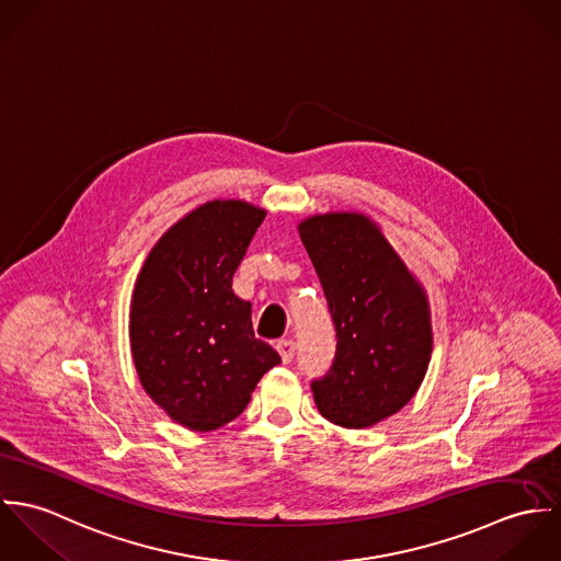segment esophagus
Instances as JSON below:
<instances>
[{
  "label": "esophagus",
  "mask_w": 561,
  "mask_h": 561,
  "mask_svg": "<svg viewBox=\"0 0 561 561\" xmlns=\"http://www.w3.org/2000/svg\"><path fill=\"white\" fill-rule=\"evenodd\" d=\"M276 350H278L280 358H283V363H291L294 354H296V343H294V339H280L276 343Z\"/></svg>",
  "instance_id": "34e87169"
}]
</instances>
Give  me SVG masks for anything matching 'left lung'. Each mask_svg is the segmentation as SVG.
Listing matches in <instances>:
<instances>
[{
    "label": "left lung",
    "mask_w": 561,
    "mask_h": 561,
    "mask_svg": "<svg viewBox=\"0 0 561 561\" xmlns=\"http://www.w3.org/2000/svg\"><path fill=\"white\" fill-rule=\"evenodd\" d=\"M336 330L330 371L311 385L321 416L363 430L400 412L432 358L423 285L382 229L358 211H328L298 225Z\"/></svg>",
    "instance_id": "1"
}]
</instances>
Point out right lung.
I'll return each mask as SVG.
<instances>
[{"label":"right lung","instance_id":"add662e5","mask_svg":"<svg viewBox=\"0 0 561 561\" xmlns=\"http://www.w3.org/2000/svg\"><path fill=\"white\" fill-rule=\"evenodd\" d=\"M265 209L209 201L151 248L134 287L129 343L147 396L179 425L211 432L248 405L256 382L280 363L254 336L250 302L233 274Z\"/></svg>","mask_w":561,"mask_h":561}]
</instances>
